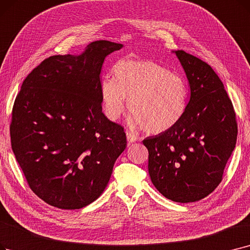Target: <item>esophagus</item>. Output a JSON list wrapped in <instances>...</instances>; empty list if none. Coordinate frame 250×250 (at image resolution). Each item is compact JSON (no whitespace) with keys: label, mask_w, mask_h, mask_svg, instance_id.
<instances>
[{"label":"esophagus","mask_w":250,"mask_h":250,"mask_svg":"<svg viewBox=\"0 0 250 250\" xmlns=\"http://www.w3.org/2000/svg\"><path fill=\"white\" fill-rule=\"evenodd\" d=\"M126 139H127V142L133 143V142H136V141L138 140V137L135 134H133L132 132H126Z\"/></svg>","instance_id":"obj_1"}]
</instances>
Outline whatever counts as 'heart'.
<instances>
[{"instance_id":"b5f03b06","label":"heart","mask_w":250,"mask_h":250,"mask_svg":"<svg viewBox=\"0 0 250 250\" xmlns=\"http://www.w3.org/2000/svg\"><path fill=\"white\" fill-rule=\"evenodd\" d=\"M114 79L104 78L100 96L106 116L116 121L125 109L131 124L149 134H161L176 126L185 115L189 85L182 75L150 60L125 59L113 66Z\"/></svg>"}]
</instances>
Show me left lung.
I'll return each instance as SVG.
<instances>
[{
  "label": "left lung",
  "instance_id": "obj_1",
  "mask_svg": "<svg viewBox=\"0 0 250 250\" xmlns=\"http://www.w3.org/2000/svg\"><path fill=\"white\" fill-rule=\"evenodd\" d=\"M176 55L190 84L187 111L176 126L143 144L155 188L167 199L189 203L220 185L238 125L232 101L210 65L183 50Z\"/></svg>",
  "mask_w": 250,
  "mask_h": 250
}]
</instances>
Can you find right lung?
Segmentation results:
<instances>
[{
  "label": "right lung",
  "instance_id": "obj_1",
  "mask_svg": "<svg viewBox=\"0 0 250 250\" xmlns=\"http://www.w3.org/2000/svg\"><path fill=\"white\" fill-rule=\"evenodd\" d=\"M122 44L96 41L79 56L54 55L16 97L11 145L29 188L46 203L79 209L98 198L126 147L124 127L102 112L100 72Z\"/></svg>",
  "mask_w": 250,
  "mask_h": 250
}]
</instances>
